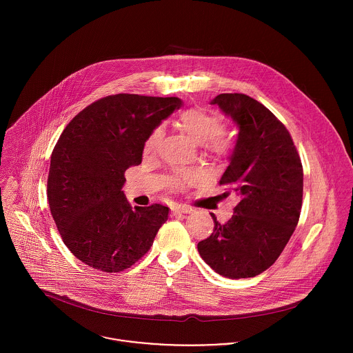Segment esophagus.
I'll return each mask as SVG.
<instances>
[{
	"instance_id": "1",
	"label": "esophagus",
	"mask_w": 353,
	"mask_h": 353,
	"mask_svg": "<svg viewBox=\"0 0 353 353\" xmlns=\"http://www.w3.org/2000/svg\"><path fill=\"white\" fill-rule=\"evenodd\" d=\"M192 212H193V209L190 206L179 205V206L171 209V216H178V214H182V213H192Z\"/></svg>"
}]
</instances>
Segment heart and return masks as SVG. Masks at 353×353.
<instances>
[{
    "instance_id": "1",
    "label": "heart",
    "mask_w": 353,
    "mask_h": 353,
    "mask_svg": "<svg viewBox=\"0 0 353 353\" xmlns=\"http://www.w3.org/2000/svg\"><path fill=\"white\" fill-rule=\"evenodd\" d=\"M178 121L182 129L190 137H193L197 143H202V147L209 154L214 157H224L231 151L232 139L230 133L221 126V121L214 114L201 108H189L179 114ZM163 137L164 128H154L145 143V151L148 153L157 151ZM201 176L200 170H179L168 178V183L181 189L199 182Z\"/></svg>"
}]
</instances>
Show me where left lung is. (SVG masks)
Here are the masks:
<instances>
[{"label": "left lung", "mask_w": 353, "mask_h": 353, "mask_svg": "<svg viewBox=\"0 0 353 353\" xmlns=\"http://www.w3.org/2000/svg\"><path fill=\"white\" fill-rule=\"evenodd\" d=\"M212 104L239 128L220 185L239 202L232 217L197 245L202 259L228 279L254 277L270 268L298 225L303 167L287 128L263 104L245 94H220Z\"/></svg>", "instance_id": "8db88e82"}]
</instances>
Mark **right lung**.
Returning <instances> with one entry per match:
<instances>
[{
	"mask_svg": "<svg viewBox=\"0 0 353 353\" xmlns=\"http://www.w3.org/2000/svg\"><path fill=\"white\" fill-rule=\"evenodd\" d=\"M181 105L179 98L110 95L80 111L59 136L48 199L65 246L85 265L117 273L151 249L168 208L133 210L122 192L125 171L141 163L153 129Z\"/></svg>",
	"mask_w": 353,
	"mask_h": 353,
	"instance_id": "add662e5",
	"label": "right lung"
}]
</instances>
